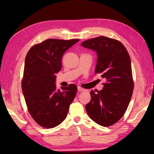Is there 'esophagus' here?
Listing matches in <instances>:
<instances>
[{
    "instance_id": "esophagus-1",
    "label": "esophagus",
    "mask_w": 154,
    "mask_h": 154,
    "mask_svg": "<svg viewBox=\"0 0 154 154\" xmlns=\"http://www.w3.org/2000/svg\"><path fill=\"white\" fill-rule=\"evenodd\" d=\"M77 90H78V91H79V93H81V92H83V91H86L85 89H83V88H82V87H78V88H77Z\"/></svg>"
}]
</instances>
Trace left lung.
Listing matches in <instances>:
<instances>
[{
	"label": "left lung",
	"mask_w": 154,
	"mask_h": 154,
	"mask_svg": "<svg viewBox=\"0 0 154 154\" xmlns=\"http://www.w3.org/2000/svg\"><path fill=\"white\" fill-rule=\"evenodd\" d=\"M81 45L96 51L95 73L105 79L102 90L91 91L86 104L88 115L104 127L117 122L126 111L132 95L134 83L130 55L116 40L100 36L84 41Z\"/></svg>",
	"instance_id": "left-lung-1"
}]
</instances>
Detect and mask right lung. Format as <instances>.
<instances>
[{"label": "right lung", "mask_w": 154, "mask_h": 154, "mask_svg": "<svg viewBox=\"0 0 154 154\" xmlns=\"http://www.w3.org/2000/svg\"><path fill=\"white\" fill-rule=\"evenodd\" d=\"M79 41L48 39L32 47L26 56L22 93L30 115L42 127L52 128L63 122L76 95L74 84L57 89L55 74L62 67L63 54Z\"/></svg>", "instance_id": "add662e5"}]
</instances>
